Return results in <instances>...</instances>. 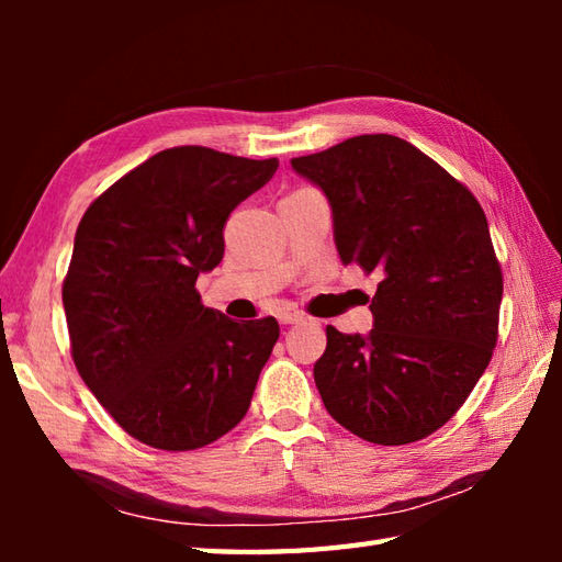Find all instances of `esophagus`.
Listing matches in <instances>:
<instances>
[{
	"mask_svg": "<svg viewBox=\"0 0 562 562\" xmlns=\"http://www.w3.org/2000/svg\"><path fill=\"white\" fill-rule=\"evenodd\" d=\"M278 321L282 326H294V324H304L306 316L300 314V312H280Z\"/></svg>",
	"mask_w": 562,
	"mask_h": 562,
	"instance_id": "34e87169",
	"label": "esophagus"
}]
</instances>
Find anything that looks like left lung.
<instances>
[{"mask_svg":"<svg viewBox=\"0 0 562 562\" xmlns=\"http://www.w3.org/2000/svg\"><path fill=\"white\" fill-rule=\"evenodd\" d=\"M324 190L345 266L381 272L374 328H326L314 364L326 411L384 447L432 435L479 384L497 342L503 270L479 200L411 142L360 135L292 159Z\"/></svg>","mask_w":562,"mask_h":562,"instance_id":"obj_1","label":"left lung"}]
</instances>
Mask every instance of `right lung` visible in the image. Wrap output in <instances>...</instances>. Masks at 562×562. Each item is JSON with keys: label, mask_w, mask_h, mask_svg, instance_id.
Here are the masks:
<instances>
[{"label": "right lung", "mask_w": 562, "mask_h": 562, "mask_svg": "<svg viewBox=\"0 0 562 562\" xmlns=\"http://www.w3.org/2000/svg\"><path fill=\"white\" fill-rule=\"evenodd\" d=\"M278 171L207 147L154 154L83 212L63 284L71 357L93 396L142 445L190 451L244 420L280 326L200 302L224 224Z\"/></svg>", "instance_id": "right-lung-1"}]
</instances>
